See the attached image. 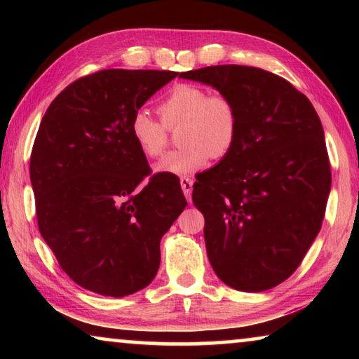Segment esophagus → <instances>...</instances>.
<instances>
[{
	"mask_svg": "<svg viewBox=\"0 0 359 359\" xmlns=\"http://www.w3.org/2000/svg\"><path fill=\"white\" fill-rule=\"evenodd\" d=\"M180 187H182V191H184V194H185V198L190 201L191 191H193V180L188 177H180Z\"/></svg>",
	"mask_w": 359,
	"mask_h": 359,
	"instance_id": "esophagus-1",
	"label": "esophagus"
}]
</instances>
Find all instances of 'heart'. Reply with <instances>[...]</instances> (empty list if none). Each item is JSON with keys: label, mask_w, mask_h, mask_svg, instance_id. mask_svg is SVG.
I'll list each match as a JSON object with an SVG mask.
<instances>
[{"label": "heart", "mask_w": 359, "mask_h": 359, "mask_svg": "<svg viewBox=\"0 0 359 359\" xmlns=\"http://www.w3.org/2000/svg\"><path fill=\"white\" fill-rule=\"evenodd\" d=\"M161 121L147 112L133 115L130 131L145 156L156 158L168 145V130L177 126L184 147L168 154L155 165L156 172L188 175L212 158L220 160L233 150L239 135V112L226 95H209L194 83H177L158 104Z\"/></svg>", "instance_id": "heart-1"}]
</instances>
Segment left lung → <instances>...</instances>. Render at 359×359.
Segmentation results:
<instances>
[{
	"instance_id": "8db88e82",
	"label": "left lung",
	"mask_w": 359,
	"mask_h": 359,
	"mask_svg": "<svg viewBox=\"0 0 359 359\" xmlns=\"http://www.w3.org/2000/svg\"><path fill=\"white\" fill-rule=\"evenodd\" d=\"M238 107L233 150L193 187L215 274L258 293L293 274L317 238L331 191L318 114L283 77L241 65L180 72Z\"/></svg>"
}]
</instances>
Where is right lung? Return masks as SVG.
Wrapping results in <instances>:
<instances>
[{
    "label": "right lung",
    "instance_id": "obj_1",
    "mask_svg": "<svg viewBox=\"0 0 359 359\" xmlns=\"http://www.w3.org/2000/svg\"><path fill=\"white\" fill-rule=\"evenodd\" d=\"M174 71L104 69L77 79L42 117L29 177L39 233L82 288L123 297L154 280L160 241L187 201L174 174H150L133 115Z\"/></svg>",
    "mask_w": 359,
    "mask_h": 359
}]
</instances>
